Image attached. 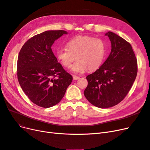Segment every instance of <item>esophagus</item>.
I'll list each match as a JSON object with an SVG mask.
<instances>
[{
	"label": "esophagus",
	"instance_id": "34e87169",
	"mask_svg": "<svg viewBox=\"0 0 150 150\" xmlns=\"http://www.w3.org/2000/svg\"><path fill=\"white\" fill-rule=\"evenodd\" d=\"M79 79V77L78 76H73V80L74 81H76V80H78Z\"/></svg>",
	"mask_w": 150,
	"mask_h": 150
}]
</instances>
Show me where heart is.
I'll return each mask as SVG.
<instances>
[{
  "label": "heart",
  "instance_id": "1",
  "mask_svg": "<svg viewBox=\"0 0 150 150\" xmlns=\"http://www.w3.org/2000/svg\"><path fill=\"white\" fill-rule=\"evenodd\" d=\"M67 49H59L56 52L58 60L63 66L70 68L76 74H83L89 69H97L105 57L106 43L99 38L80 35L72 39L66 45Z\"/></svg>",
  "mask_w": 150,
  "mask_h": 150
}]
</instances>
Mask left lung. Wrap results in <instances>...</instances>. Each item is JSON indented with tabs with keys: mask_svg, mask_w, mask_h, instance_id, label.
<instances>
[{
	"mask_svg": "<svg viewBox=\"0 0 150 150\" xmlns=\"http://www.w3.org/2000/svg\"><path fill=\"white\" fill-rule=\"evenodd\" d=\"M111 51L101 66L86 77L84 96L93 105L108 108L123 100L136 79L137 59L131 44L120 36L108 32Z\"/></svg>",
	"mask_w": 150,
	"mask_h": 150,
	"instance_id": "8db88e82",
	"label": "left lung"
}]
</instances>
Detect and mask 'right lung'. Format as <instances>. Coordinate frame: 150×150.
Here are the masks:
<instances>
[{
    "instance_id": "obj_1",
    "label": "right lung",
    "mask_w": 150,
    "mask_h": 150,
    "mask_svg": "<svg viewBox=\"0 0 150 150\" xmlns=\"http://www.w3.org/2000/svg\"><path fill=\"white\" fill-rule=\"evenodd\" d=\"M65 30H47L29 39L17 59V79L30 100L40 107L56 105L64 97L72 81L52 51L54 41Z\"/></svg>"
}]
</instances>
